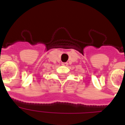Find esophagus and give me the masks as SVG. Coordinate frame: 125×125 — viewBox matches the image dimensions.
<instances>
[{"instance_id":"esophagus-1","label":"esophagus","mask_w":125,"mask_h":125,"mask_svg":"<svg viewBox=\"0 0 125 125\" xmlns=\"http://www.w3.org/2000/svg\"><path fill=\"white\" fill-rule=\"evenodd\" d=\"M62 65H68V63H62Z\"/></svg>"}]
</instances>
